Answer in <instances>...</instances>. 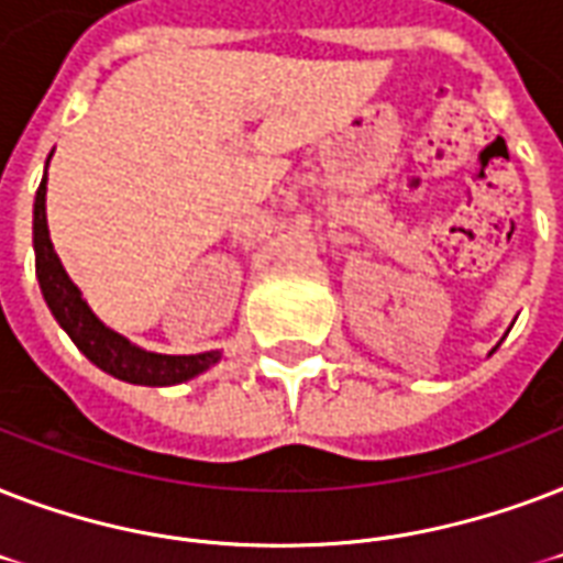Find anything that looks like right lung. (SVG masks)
<instances>
[{
    "mask_svg": "<svg viewBox=\"0 0 563 563\" xmlns=\"http://www.w3.org/2000/svg\"><path fill=\"white\" fill-rule=\"evenodd\" d=\"M52 158V155H49ZM49 167V161H46ZM34 269L41 282V294L49 305L52 317L76 343L78 352H85L87 361L104 369L108 376L129 382V385L167 387L199 376L220 361V352H199V355H158L134 346L129 338L108 329L90 305L81 299V290L73 285L67 269L55 255L46 225V176H43L37 196H34Z\"/></svg>",
    "mask_w": 563,
    "mask_h": 563,
    "instance_id": "add662e5",
    "label": "right lung"
}]
</instances>
